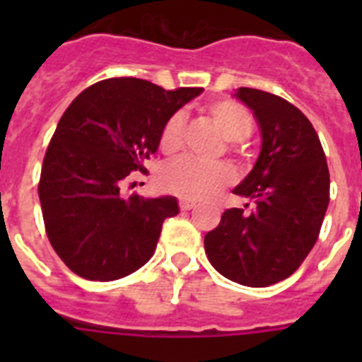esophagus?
I'll use <instances>...</instances> for the list:
<instances>
[{
    "instance_id": "1",
    "label": "esophagus",
    "mask_w": 362,
    "mask_h": 362,
    "mask_svg": "<svg viewBox=\"0 0 362 362\" xmlns=\"http://www.w3.org/2000/svg\"><path fill=\"white\" fill-rule=\"evenodd\" d=\"M197 204V201L194 199H181L179 201V206H181V210H192L194 206Z\"/></svg>"
}]
</instances>
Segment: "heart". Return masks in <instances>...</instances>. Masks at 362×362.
<instances>
[{"label":"heart","instance_id":"1","mask_svg":"<svg viewBox=\"0 0 362 362\" xmlns=\"http://www.w3.org/2000/svg\"><path fill=\"white\" fill-rule=\"evenodd\" d=\"M209 116L226 141H243L252 130V116L245 107L235 101L221 99L209 107ZM185 119L181 114H174L166 121L159 137V145L165 153H174L183 143ZM163 187L172 194L192 199H204L216 196L217 192L228 187L233 174L225 165L204 166L192 159H177L166 165L159 174Z\"/></svg>","mask_w":362,"mask_h":362}]
</instances>
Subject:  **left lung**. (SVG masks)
Masks as SVG:
<instances>
[{"instance_id":"obj_1","label":"left lung","mask_w":362,"mask_h":362,"mask_svg":"<svg viewBox=\"0 0 362 362\" xmlns=\"http://www.w3.org/2000/svg\"><path fill=\"white\" fill-rule=\"evenodd\" d=\"M233 95L254 112L261 130L257 161L233 188L254 210H225L204 235V252L221 276L263 288L292 276L317 241L330 172L317 132L299 108L257 88L241 86Z\"/></svg>"}]
</instances>
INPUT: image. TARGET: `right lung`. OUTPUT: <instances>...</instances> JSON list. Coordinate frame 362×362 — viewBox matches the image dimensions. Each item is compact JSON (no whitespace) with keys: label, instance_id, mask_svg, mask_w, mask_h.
I'll return each mask as SVG.
<instances>
[{"label":"right lung","instance_id":"1","mask_svg":"<svg viewBox=\"0 0 362 362\" xmlns=\"http://www.w3.org/2000/svg\"><path fill=\"white\" fill-rule=\"evenodd\" d=\"M203 88L165 90L137 78L88 86L62 116L43 159L40 201L63 263L88 281L139 270L158 246L172 196H121V185L158 152L165 123Z\"/></svg>","mask_w":362,"mask_h":362}]
</instances>
